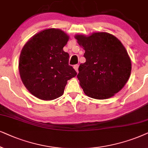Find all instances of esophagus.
<instances>
[{
    "label": "esophagus",
    "instance_id": "1",
    "mask_svg": "<svg viewBox=\"0 0 148 148\" xmlns=\"http://www.w3.org/2000/svg\"><path fill=\"white\" fill-rule=\"evenodd\" d=\"M78 67H79V65H78V64L74 65V70H75L77 72H78Z\"/></svg>",
    "mask_w": 148,
    "mask_h": 148
}]
</instances>
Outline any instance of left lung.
Listing matches in <instances>:
<instances>
[{
    "label": "left lung",
    "mask_w": 148,
    "mask_h": 148,
    "mask_svg": "<svg viewBox=\"0 0 148 148\" xmlns=\"http://www.w3.org/2000/svg\"><path fill=\"white\" fill-rule=\"evenodd\" d=\"M85 51L86 62L78 68L77 78L84 93L97 99L110 98L120 91L129 80L131 62L121 41L106 32L89 36L76 35Z\"/></svg>",
    "instance_id": "left-lung-1"
}]
</instances>
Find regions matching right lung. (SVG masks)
<instances>
[{"instance_id": "1", "label": "right lung", "mask_w": 148, "mask_h": 148, "mask_svg": "<svg viewBox=\"0 0 148 148\" xmlns=\"http://www.w3.org/2000/svg\"><path fill=\"white\" fill-rule=\"evenodd\" d=\"M68 36L59 29H47L35 35L21 50V79L33 95L42 100L62 96L67 81L77 73L69 65V54L63 50Z\"/></svg>"}]
</instances>
